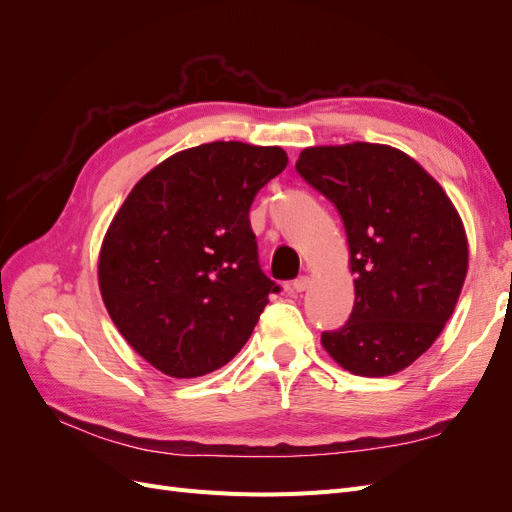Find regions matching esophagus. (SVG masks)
<instances>
[{"instance_id":"obj_1","label":"esophagus","mask_w":512,"mask_h":512,"mask_svg":"<svg viewBox=\"0 0 512 512\" xmlns=\"http://www.w3.org/2000/svg\"><path fill=\"white\" fill-rule=\"evenodd\" d=\"M309 282H312V280H309V275H301V277H297V280L292 282V288L297 290V292H303L309 286Z\"/></svg>"}]
</instances>
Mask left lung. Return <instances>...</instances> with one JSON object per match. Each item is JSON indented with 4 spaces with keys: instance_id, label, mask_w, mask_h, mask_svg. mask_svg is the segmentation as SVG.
I'll return each mask as SVG.
<instances>
[{
    "instance_id": "left-lung-1",
    "label": "left lung",
    "mask_w": 512,
    "mask_h": 512,
    "mask_svg": "<svg viewBox=\"0 0 512 512\" xmlns=\"http://www.w3.org/2000/svg\"><path fill=\"white\" fill-rule=\"evenodd\" d=\"M297 173L342 215L356 277L352 314L322 346L350 374L391 376L453 314L468 273L459 215L440 183L389 145L309 147Z\"/></svg>"
}]
</instances>
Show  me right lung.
Returning a JSON list of instances; mask_svg holds the SVG:
<instances>
[{"instance_id":"add662e5","label":"right lung","mask_w":512,"mask_h":512,"mask_svg":"<svg viewBox=\"0 0 512 512\" xmlns=\"http://www.w3.org/2000/svg\"><path fill=\"white\" fill-rule=\"evenodd\" d=\"M288 164L280 147L207 143L134 185L100 252L104 305L162 374L205 376L250 339L269 294L250 207Z\"/></svg>"}]
</instances>
